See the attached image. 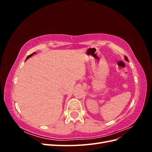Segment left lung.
<instances>
[{
	"mask_svg": "<svg viewBox=\"0 0 152 152\" xmlns=\"http://www.w3.org/2000/svg\"><path fill=\"white\" fill-rule=\"evenodd\" d=\"M124 58H125V59H126V60L127 61H129V60H128V59H127V56H125V57H124Z\"/></svg>",
	"mask_w": 152,
	"mask_h": 152,
	"instance_id": "1",
	"label": "left lung"
}]
</instances>
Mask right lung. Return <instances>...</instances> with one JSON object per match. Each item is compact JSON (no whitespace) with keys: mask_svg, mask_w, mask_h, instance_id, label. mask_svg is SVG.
Returning a JSON list of instances; mask_svg holds the SVG:
<instances>
[{"mask_svg":"<svg viewBox=\"0 0 152 152\" xmlns=\"http://www.w3.org/2000/svg\"><path fill=\"white\" fill-rule=\"evenodd\" d=\"M34 54H35V53H32V54H30V55H29V56H28V57H27V58H26V60H27V59H28L29 58H30L31 56H33V55H34Z\"/></svg>","mask_w":152,"mask_h":152,"instance_id":"add662e5","label":"right lung"}]
</instances>
